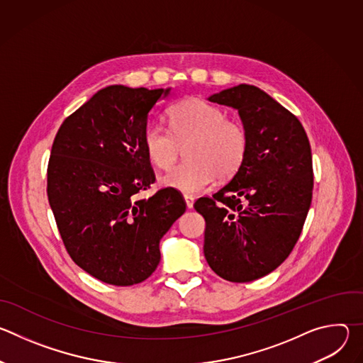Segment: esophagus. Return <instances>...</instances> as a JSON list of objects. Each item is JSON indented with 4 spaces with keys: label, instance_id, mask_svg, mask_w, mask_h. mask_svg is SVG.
Listing matches in <instances>:
<instances>
[{
    "label": "esophagus",
    "instance_id": "1",
    "mask_svg": "<svg viewBox=\"0 0 363 363\" xmlns=\"http://www.w3.org/2000/svg\"><path fill=\"white\" fill-rule=\"evenodd\" d=\"M184 199H185V203H186V208H192L194 206V202H195V198L191 196V195H184Z\"/></svg>",
    "mask_w": 363,
    "mask_h": 363
}]
</instances>
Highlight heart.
Returning a JSON list of instances; mask_svg holds the SVG:
<instances>
[{
    "label": "heart",
    "mask_w": 363,
    "mask_h": 363,
    "mask_svg": "<svg viewBox=\"0 0 363 363\" xmlns=\"http://www.w3.org/2000/svg\"><path fill=\"white\" fill-rule=\"evenodd\" d=\"M169 129L149 125L143 133V147L152 165L171 168L185 146L188 162L178 165L160 178L165 188L196 195L216 177L231 178L238 172L248 152V135L238 122L201 99H185L169 109Z\"/></svg>",
    "instance_id": "b5f03b06"
}]
</instances>
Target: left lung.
<instances>
[{"mask_svg":"<svg viewBox=\"0 0 363 363\" xmlns=\"http://www.w3.org/2000/svg\"><path fill=\"white\" fill-rule=\"evenodd\" d=\"M210 101L238 111L248 152L233 179L194 206L205 220L203 255L223 279L276 270L297 242L313 192L312 152L298 119L262 89L238 84Z\"/></svg>","mask_w":363,"mask_h":363,"instance_id":"obj_1","label":"left lung"}]
</instances>
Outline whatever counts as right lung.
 Segmentation results:
<instances>
[{
	"instance_id": "1",
	"label": "right lung",
	"mask_w": 363,
	"mask_h": 363,
	"mask_svg": "<svg viewBox=\"0 0 363 363\" xmlns=\"http://www.w3.org/2000/svg\"><path fill=\"white\" fill-rule=\"evenodd\" d=\"M168 89L113 84L94 93L60 126L47 169V195L73 262L94 279L132 286L157 270L161 238L185 213L182 198L155 182L143 147L147 118Z\"/></svg>"
}]
</instances>
